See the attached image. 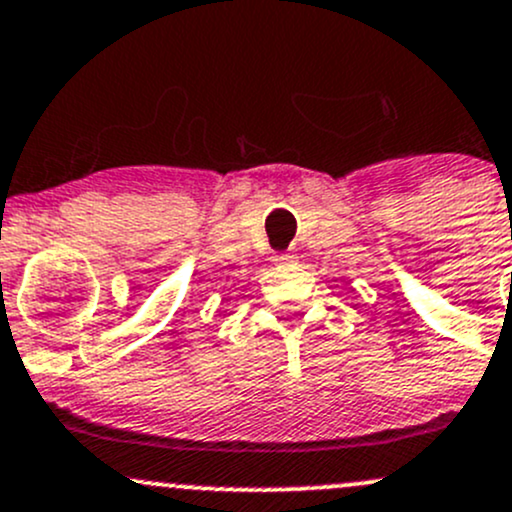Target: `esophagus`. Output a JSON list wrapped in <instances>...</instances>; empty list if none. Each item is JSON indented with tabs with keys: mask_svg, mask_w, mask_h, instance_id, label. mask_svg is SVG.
Returning a JSON list of instances; mask_svg holds the SVG:
<instances>
[{
	"mask_svg": "<svg viewBox=\"0 0 512 512\" xmlns=\"http://www.w3.org/2000/svg\"><path fill=\"white\" fill-rule=\"evenodd\" d=\"M294 262H297V255H294V252H279V255H274V265L279 267L294 265Z\"/></svg>",
	"mask_w": 512,
	"mask_h": 512,
	"instance_id": "obj_1",
	"label": "esophagus"
}]
</instances>
